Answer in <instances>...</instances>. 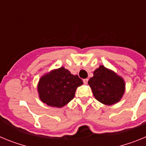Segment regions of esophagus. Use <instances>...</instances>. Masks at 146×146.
<instances>
[{
	"instance_id": "obj_1",
	"label": "esophagus",
	"mask_w": 146,
	"mask_h": 146,
	"mask_svg": "<svg viewBox=\"0 0 146 146\" xmlns=\"http://www.w3.org/2000/svg\"><path fill=\"white\" fill-rule=\"evenodd\" d=\"M88 82V78H87V79H84V80H83V82H84L85 84H87Z\"/></svg>"
}]
</instances>
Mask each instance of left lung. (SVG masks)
Wrapping results in <instances>:
<instances>
[{
    "label": "left lung",
    "mask_w": 146,
    "mask_h": 146,
    "mask_svg": "<svg viewBox=\"0 0 146 146\" xmlns=\"http://www.w3.org/2000/svg\"><path fill=\"white\" fill-rule=\"evenodd\" d=\"M88 84L96 99L106 105L118 102L124 94L123 78L104 66L94 71V77L90 78Z\"/></svg>",
    "instance_id": "8db88e82"
}]
</instances>
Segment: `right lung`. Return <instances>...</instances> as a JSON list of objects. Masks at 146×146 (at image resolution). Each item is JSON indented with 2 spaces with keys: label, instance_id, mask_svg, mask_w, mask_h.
Instances as JSON below:
<instances>
[{
  "label": "right lung",
  "instance_id": "obj_1",
  "mask_svg": "<svg viewBox=\"0 0 146 146\" xmlns=\"http://www.w3.org/2000/svg\"><path fill=\"white\" fill-rule=\"evenodd\" d=\"M82 84L78 76L60 67L41 77L38 84V95L42 102L49 106L62 108L73 99L77 88Z\"/></svg>",
  "mask_w": 146,
  "mask_h": 146
}]
</instances>
